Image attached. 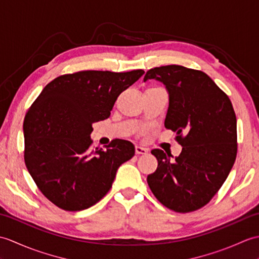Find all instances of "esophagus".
<instances>
[{"label":"esophagus","mask_w":259,"mask_h":259,"mask_svg":"<svg viewBox=\"0 0 259 259\" xmlns=\"http://www.w3.org/2000/svg\"><path fill=\"white\" fill-rule=\"evenodd\" d=\"M148 152L147 148H144L141 146H136V153L137 155H145V153Z\"/></svg>","instance_id":"esophagus-1"}]
</instances>
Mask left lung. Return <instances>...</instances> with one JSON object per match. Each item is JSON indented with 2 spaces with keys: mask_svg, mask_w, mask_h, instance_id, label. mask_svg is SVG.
Returning <instances> with one entry per match:
<instances>
[{
  "mask_svg": "<svg viewBox=\"0 0 259 259\" xmlns=\"http://www.w3.org/2000/svg\"><path fill=\"white\" fill-rule=\"evenodd\" d=\"M166 87L169 107L164 126L176 133L183 146L170 153L153 149L158 167L147 177L152 194L177 212L203 207L223 186L237 155V120L225 92L203 73L181 65L150 69L144 81Z\"/></svg>",
  "mask_w": 259,
  "mask_h": 259,
  "instance_id": "obj_1",
  "label": "left lung"
}]
</instances>
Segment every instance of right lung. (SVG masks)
<instances>
[{
	"label": "right lung",
	"mask_w": 259,
	"mask_h": 259,
	"mask_svg": "<svg viewBox=\"0 0 259 259\" xmlns=\"http://www.w3.org/2000/svg\"><path fill=\"white\" fill-rule=\"evenodd\" d=\"M144 70L81 71L48 83L26 112L24 161L49 200L68 211L89 208L110 190L118 168L135 156L130 141L92 148V123L110 117L122 91Z\"/></svg>",
	"instance_id": "right-lung-1"
}]
</instances>
